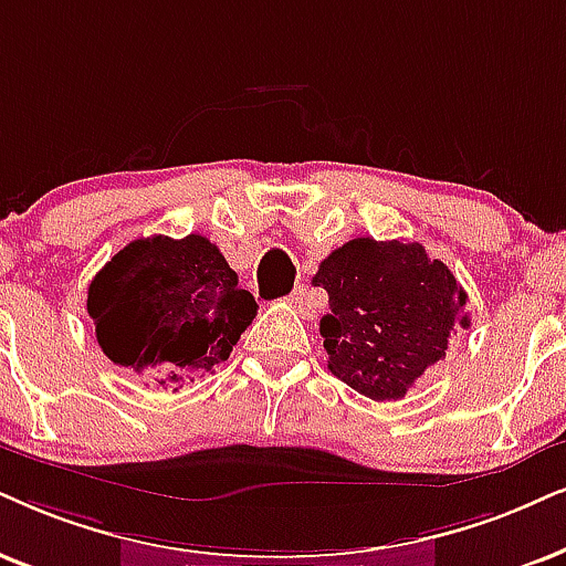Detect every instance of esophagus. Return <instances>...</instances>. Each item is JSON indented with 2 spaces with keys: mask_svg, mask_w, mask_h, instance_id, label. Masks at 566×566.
Wrapping results in <instances>:
<instances>
[{
  "mask_svg": "<svg viewBox=\"0 0 566 566\" xmlns=\"http://www.w3.org/2000/svg\"><path fill=\"white\" fill-rule=\"evenodd\" d=\"M290 303L295 305V311L303 318H316V305H313L311 292H307L305 287H295V292L290 295Z\"/></svg>",
  "mask_w": 566,
  "mask_h": 566,
  "instance_id": "esophagus-1",
  "label": "esophagus"
}]
</instances>
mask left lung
<instances>
[{
  "label": "left lung",
  "mask_w": 566,
  "mask_h": 566,
  "mask_svg": "<svg viewBox=\"0 0 566 566\" xmlns=\"http://www.w3.org/2000/svg\"><path fill=\"white\" fill-rule=\"evenodd\" d=\"M313 284L328 292V370L376 402L402 399L470 326L468 292L420 242L355 238L321 261Z\"/></svg>",
  "instance_id": "left-lung-1"
}]
</instances>
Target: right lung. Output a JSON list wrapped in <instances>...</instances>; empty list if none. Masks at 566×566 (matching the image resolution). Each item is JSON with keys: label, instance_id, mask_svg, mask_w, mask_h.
I'll use <instances>...</instances> for the list:
<instances>
[{"label": "right lung", "instance_id": "add662e5", "mask_svg": "<svg viewBox=\"0 0 566 566\" xmlns=\"http://www.w3.org/2000/svg\"><path fill=\"white\" fill-rule=\"evenodd\" d=\"M85 307L114 366L161 386L224 363L259 311L203 234L133 240L93 276Z\"/></svg>", "mask_w": 566, "mask_h": 566}]
</instances>
